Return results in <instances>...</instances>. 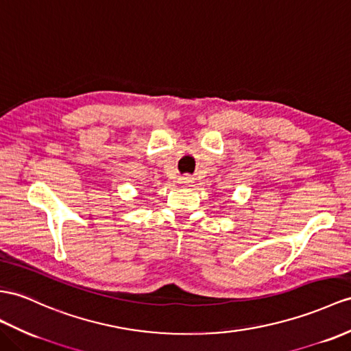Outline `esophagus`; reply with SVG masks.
Returning <instances> with one entry per match:
<instances>
[{"mask_svg": "<svg viewBox=\"0 0 351 351\" xmlns=\"http://www.w3.org/2000/svg\"><path fill=\"white\" fill-rule=\"evenodd\" d=\"M178 183H180L182 186H191L193 183V178L189 174H186V176H182L180 178H178Z\"/></svg>", "mask_w": 351, "mask_h": 351, "instance_id": "34e87169", "label": "esophagus"}]
</instances>
